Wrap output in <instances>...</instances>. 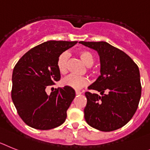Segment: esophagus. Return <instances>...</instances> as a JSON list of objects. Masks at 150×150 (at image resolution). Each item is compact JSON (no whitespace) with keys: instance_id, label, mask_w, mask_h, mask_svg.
<instances>
[{"instance_id":"obj_1","label":"esophagus","mask_w":150,"mask_h":150,"mask_svg":"<svg viewBox=\"0 0 150 150\" xmlns=\"http://www.w3.org/2000/svg\"><path fill=\"white\" fill-rule=\"evenodd\" d=\"M75 93H76V95H80V94H81V92L79 91H75Z\"/></svg>"}]
</instances>
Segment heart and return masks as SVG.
<instances>
[{
	"instance_id": "obj_1",
	"label": "heart",
	"mask_w": 150,
	"mask_h": 150,
	"mask_svg": "<svg viewBox=\"0 0 150 150\" xmlns=\"http://www.w3.org/2000/svg\"><path fill=\"white\" fill-rule=\"evenodd\" d=\"M79 56L84 64L87 66H91L94 62V57L93 53L89 50H80ZM68 54L66 53H62L57 59V69L61 74L64 75L67 71ZM62 84L67 86L74 90H80L88 85V80L85 77H79L75 75H69L62 81Z\"/></svg>"
}]
</instances>
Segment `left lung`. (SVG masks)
I'll list each match as a JSON object with an SVG mask.
<instances>
[{
    "mask_svg": "<svg viewBox=\"0 0 150 150\" xmlns=\"http://www.w3.org/2000/svg\"><path fill=\"white\" fill-rule=\"evenodd\" d=\"M79 43L96 50L100 61V75L88 89L99 91L101 96L85 93V121L101 131L121 128L131 120L140 102L139 68L129 56L109 43Z\"/></svg>",
    "mask_w": 150,
    "mask_h": 150,
    "instance_id": "8db88e82",
    "label": "left lung"
}]
</instances>
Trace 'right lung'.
I'll return each mask as SVG.
<instances>
[{
	"label": "right lung",
	"instance_id": "1",
	"mask_svg": "<svg viewBox=\"0 0 150 150\" xmlns=\"http://www.w3.org/2000/svg\"><path fill=\"white\" fill-rule=\"evenodd\" d=\"M77 41H48L28 50L13 71L11 97L20 118L27 125L49 130L66 121V111L75 97V91L65 86L48 95V85L60 79L57 59Z\"/></svg>",
	"mask_w": 150,
	"mask_h": 150
}]
</instances>
